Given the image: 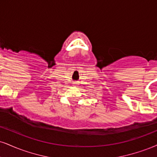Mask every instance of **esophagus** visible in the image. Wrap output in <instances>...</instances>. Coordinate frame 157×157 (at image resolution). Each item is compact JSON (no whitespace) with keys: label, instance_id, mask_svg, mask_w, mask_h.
Returning <instances> with one entry per match:
<instances>
[{"label":"esophagus","instance_id":"1","mask_svg":"<svg viewBox=\"0 0 157 157\" xmlns=\"http://www.w3.org/2000/svg\"><path fill=\"white\" fill-rule=\"evenodd\" d=\"M74 86H75V87H77V83H75V84H74Z\"/></svg>","mask_w":157,"mask_h":157}]
</instances>
